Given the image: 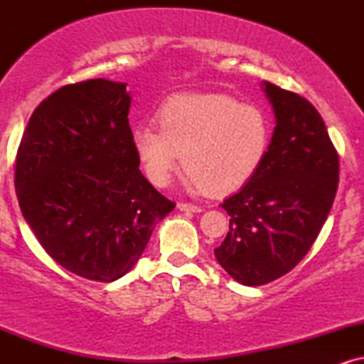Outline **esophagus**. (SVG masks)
I'll return each instance as SVG.
<instances>
[{
  "instance_id": "34e87169",
  "label": "esophagus",
  "mask_w": 364,
  "mask_h": 364,
  "mask_svg": "<svg viewBox=\"0 0 364 364\" xmlns=\"http://www.w3.org/2000/svg\"><path fill=\"white\" fill-rule=\"evenodd\" d=\"M178 208L181 212H202V207H198V205H193V203H185V202H179L178 203Z\"/></svg>"
}]
</instances>
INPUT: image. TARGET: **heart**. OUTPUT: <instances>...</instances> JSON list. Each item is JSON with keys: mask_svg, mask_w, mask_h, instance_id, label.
<instances>
[{"mask_svg": "<svg viewBox=\"0 0 364 364\" xmlns=\"http://www.w3.org/2000/svg\"><path fill=\"white\" fill-rule=\"evenodd\" d=\"M159 129L141 124L132 133L133 149L156 186L169 183L179 162L193 191L240 190L262 168L272 139L263 107L225 94L176 95L159 107Z\"/></svg>", "mask_w": 364, "mask_h": 364, "instance_id": "1", "label": "heart"}]
</instances>
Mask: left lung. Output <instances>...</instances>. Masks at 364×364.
<instances>
[{
    "label": "left lung",
    "instance_id": "8db88e82",
    "mask_svg": "<svg viewBox=\"0 0 364 364\" xmlns=\"http://www.w3.org/2000/svg\"><path fill=\"white\" fill-rule=\"evenodd\" d=\"M275 128L258 173L224 200L229 232L214 250L235 281L263 286L291 272L327 220L339 183V156L313 104L263 82Z\"/></svg>",
    "mask_w": 364,
    "mask_h": 364
}]
</instances>
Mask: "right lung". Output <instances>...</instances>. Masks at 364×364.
I'll list each match as a JSON object with an SVG mask.
<instances>
[{"mask_svg": "<svg viewBox=\"0 0 364 364\" xmlns=\"http://www.w3.org/2000/svg\"><path fill=\"white\" fill-rule=\"evenodd\" d=\"M129 104L127 83L61 87L32 112L16 152L23 219L54 262L89 281L132 270L174 208L140 173Z\"/></svg>", "mask_w": 364, "mask_h": 364, "instance_id": "right-lung-1", "label": "right lung"}]
</instances>
